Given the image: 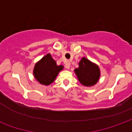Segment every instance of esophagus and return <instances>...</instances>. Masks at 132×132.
<instances>
[{
	"mask_svg": "<svg viewBox=\"0 0 132 132\" xmlns=\"http://www.w3.org/2000/svg\"><path fill=\"white\" fill-rule=\"evenodd\" d=\"M70 66H71V63H70V61H66V63H65V67H66V69H70Z\"/></svg>",
	"mask_w": 132,
	"mask_h": 132,
	"instance_id": "1",
	"label": "esophagus"
}]
</instances>
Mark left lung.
<instances>
[{"instance_id":"obj_1","label":"left lung","mask_w":132,"mask_h":132,"mask_svg":"<svg viewBox=\"0 0 132 132\" xmlns=\"http://www.w3.org/2000/svg\"><path fill=\"white\" fill-rule=\"evenodd\" d=\"M78 65V68L75 69L74 72L79 82L86 87L95 86L100 77V70L98 65L86 57L81 59Z\"/></svg>"}]
</instances>
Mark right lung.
Instances as JSON below:
<instances>
[{
    "mask_svg": "<svg viewBox=\"0 0 132 132\" xmlns=\"http://www.w3.org/2000/svg\"><path fill=\"white\" fill-rule=\"evenodd\" d=\"M63 69V65H57L56 61L47 54L35 63L33 69V75L36 80L44 86H49Z\"/></svg>",
    "mask_w": 132,
    "mask_h": 132,
    "instance_id": "right-lung-1",
    "label": "right lung"
}]
</instances>
